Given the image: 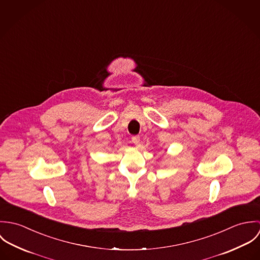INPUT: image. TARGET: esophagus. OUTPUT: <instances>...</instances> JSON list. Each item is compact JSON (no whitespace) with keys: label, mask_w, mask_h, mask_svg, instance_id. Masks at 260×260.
<instances>
[{"label":"esophagus","mask_w":260,"mask_h":260,"mask_svg":"<svg viewBox=\"0 0 260 260\" xmlns=\"http://www.w3.org/2000/svg\"><path fill=\"white\" fill-rule=\"evenodd\" d=\"M132 142H133L135 145H138L139 142H140V137H139L138 135L133 136V137H132Z\"/></svg>","instance_id":"obj_1"}]
</instances>
